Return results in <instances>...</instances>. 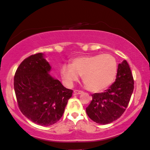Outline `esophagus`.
<instances>
[{"label": "esophagus", "instance_id": "obj_1", "mask_svg": "<svg viewBox=\"0 0 150 150\" xmlns=\"http://www.w3.org/2000/svg\"><path fill=\"white\" fill-rule=\"evenodd\" d=\"M74 93H75V94H80V93H83V91H80V90L75 89V91H74Z\"/></svg>", "mask_w": 150, "mask_h": 150}]
</instances>
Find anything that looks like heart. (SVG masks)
<instances>
[{"mask_svg":"<svg viewBox=\"0 0 150 150\" xmlns=\"http://www.w3.org/2000/svg\"><path fill=\"white\" fill-rule=\"evenodd\" d=\"M117 61L112 55L94 54L75 58L70 65L61 67V75L68 86H72L82 76L86 88L93 92L107 89L117 73Z\"/></svg>","mask_w":150,"mask_h":150,"instance_id":"heart-1","label":"heart"}]
</instances>
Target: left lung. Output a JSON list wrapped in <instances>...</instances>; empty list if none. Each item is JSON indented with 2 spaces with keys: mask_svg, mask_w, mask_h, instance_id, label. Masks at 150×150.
<instances>
[{
  "mask_svg": "<svg viewBox=\"0 0 150 150\" xmlns=\"http://www.w3.org/2000/svg\"><path fill=\"white\" fill-rule=\"evenodd\" d=\"M134 89V80L127 61L119 64L116 80L109 89L91 95V100L86 108L91 120L108 124L120 118L127 109Z\"/></svg>",
  "mask_w": 150,
  "mask_h": 150,
  "instance_id": "obj_1",
  "label": "left lung"
}]
</instances>
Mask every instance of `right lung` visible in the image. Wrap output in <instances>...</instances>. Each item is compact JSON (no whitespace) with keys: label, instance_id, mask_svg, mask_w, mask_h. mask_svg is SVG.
<instances>
[{"label":"right lung","instance_id":"obj_1","mask_svg":"<svg viewBox=\"0 0 150 150\" xmlns=\"http://www.w3.org/2000/svg\"><path fill=\"white\" fill-rule=\"evenodd\" d=\"M51 70L43 54L26 58L16 70L14 88L18 107L28 120L41 126L61 118L73 90L49 75Z\"/></svg>","mask_w":150,"mask_h":150}]
</instances>
